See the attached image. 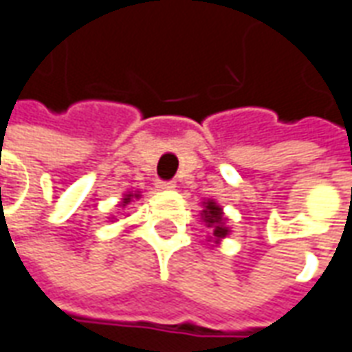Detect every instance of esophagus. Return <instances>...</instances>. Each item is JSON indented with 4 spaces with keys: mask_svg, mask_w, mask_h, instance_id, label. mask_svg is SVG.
<instances>
[{
    "mask_svg": "<svg viewBox=\"0 0 352 352\" xmlns=\"http://www.w3.org/2000/svg\"><path fill=\"white\" fill-rule=\"evenodd\" d=\"M157 188L163 189V191H166V189L176 188V184H174V182H170V180H159V182H157Z\"/></svg>",
    "mask_w": 352,
    "mask_h": 352,
    "instance_id": "esophagus-1",
    "label": "esophagus"
}]
</instances>
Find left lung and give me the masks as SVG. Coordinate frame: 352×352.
<instances>
[{"mask_svg": "<svg viewBox=\"0 0 352 352\" xmlns=\"http://www.w3.org/2000/svg\"><path fill=\"white\" fill-rule=\"evenodd\" d=\"M204 221L208 223V228H214V236L221 239L228 235V228L223 226V212L214 201H206L203 210Z\"/></svg>", "mask_w": 352, "mask_h": 352, "instance_id": "left-lung-1", "label": "left lung"}]
</instances>
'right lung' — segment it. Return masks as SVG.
<instances>
[{"label": "right lung", "instance_id": "obj_1", "mask_svg": "<svg viewBox=\"0 0 352 352\" xmlns=\"http://www.w3.org/2000/svg\"><path fill=\"white\" fill-rule=\"evenodd\" d=\"M131 197H132V195H126V197H124V199H123V206H124V204L131 203Z\"/></svg>", "mask_w": 352, "mask_h": 352}]
</instances>
